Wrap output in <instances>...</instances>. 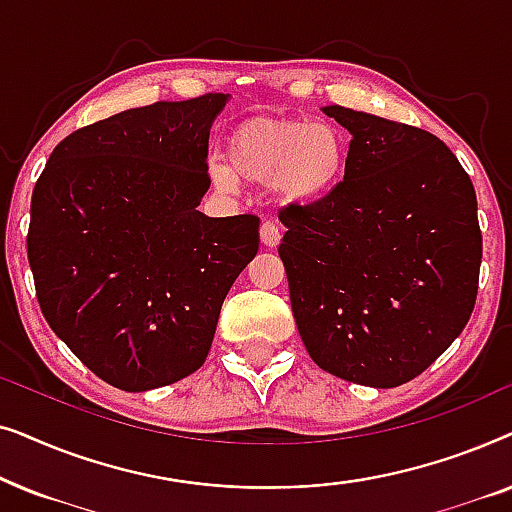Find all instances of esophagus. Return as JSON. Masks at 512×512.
<instances>
[{"instance_id":"34e87169","label":"esophagus","mask_w":512,"mask_h":512,"mask_svg":"<svg viewBox=\"0 0 512 512\" xmlns=\"http://www.w3.org/2000/svg\"><path fill=\"white\" fill-rule=\"evenodd\" d=\"M279 240H282V233H279L277 223L275 221H263V226H261V242H263V247H268V249L277 247Z\"/></svg>"}]
</instances>
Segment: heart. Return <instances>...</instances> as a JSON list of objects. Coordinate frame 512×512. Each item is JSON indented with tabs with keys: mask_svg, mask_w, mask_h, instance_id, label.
Here are the masks:
<instances>
[{
	"mask_svg": "<svg viewBox=\"0 0 512 512\" xmlns=\"http://www.w3.org/2000/svg\"><path fill=\"white\" fill-rule=\"evenodd\" d=\"M225 158L209 160V177L223 191L240 179L268 184L282 205H305L324 195L345 167L338 128L310 116H258L230 132Z\"/></svg>",
	"mask_w": 512,
	"mask_h": 512,
	"instance_id": "obj_1",
	"label": "heart"
}]
</instances>
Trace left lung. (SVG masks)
I'll list each match as a JSON object with an SVG mask.
<instances>
[{"instance_id":"left-lung-1","label":"left lung","mask_w":512,"mask_h":512,"mask_svg":"<svg viewBox=\"0 0 512 512\" xmlns=\"http://www.w3.org/2000/svg\"><path fill=\"white\" fill-rule=\"evenodd\" d=\"M349 132L345 179L279 212L291 310L321 370L391 389L424 373L471 319L478 200L431 132L331 104Z\"/></svg>"}]
</instances>
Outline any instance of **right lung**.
Here are the masks:
<instances>
[{"label": "right lung", "mask_w": 512, "mask_h": 512, "mask_svg": "<svg viewBox=\"0 0 512 512\" xmlns=\"http://www.w3.org/2000/svg\"><path fill=\"white\" fill-rule=\"evenodd\" d=\"M230 95L128 109L55 146L32 193L27 258L53 333L123 391L205 363L258 216L209 219V130Z\"/></svg>", "instance_id": "obj_1"}]
</instances>
